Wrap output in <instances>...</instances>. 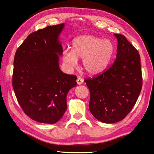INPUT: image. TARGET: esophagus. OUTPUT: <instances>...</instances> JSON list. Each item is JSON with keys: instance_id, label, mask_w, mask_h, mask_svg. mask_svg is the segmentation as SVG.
<instances>
[{"instance_id": "34e87169", "label": "esophagus", "mask_w": 154, "mask_h": 154, "mask_svg": "<svg viewBox=\"0 0 154 154\" xmlns=\"http://www.w3.org/2000/svg\"><path fill=\"white\" fill-rule=\"evenodd\" d=\"M83 79H81V78H80V77H79L78 78V79H77V84L78 85H81V84H82L83 83Z\"/></svg>"}]
</instances>
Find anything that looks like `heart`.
<instances>
[{
    "label": "heart",
    "mask_w": 154,
    "mask_h": 154,
    "mask_svg": "<svg viewBox=\"0 0 154 154\" xmlns=\"http://www.w3.org/2000/svg\"><path fill=\"white\" fill-rule=\"evenodd\" d=\"M113 51V45L108 39L81 35L73 40L71 51H63L62 59L67 67L72 69L77 65L78 59H83L82 65L87 73L97 75L107 69Z\"/></svg>",
    "instance_id": "b5f03b06"
}]
</instances>
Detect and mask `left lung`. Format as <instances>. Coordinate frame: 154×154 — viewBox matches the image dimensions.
<instances>
[{
	"mask_svg": "<svg viewBox=\"0 0 154 154\" xmlns=\"http://www.w3.org/2000/svg\"><path fill=\"white\" fill-rule=\"evenodd\" d=\"M114 35L117 39L115 62L101 75L85 81L91 95L89 110L95 119L105 123L124 119L142 87L139 53L124 35Z\"/></svg>",
	"mask_w": 154,
	"mask_h": 154,
	"instance_id": "left-lung-1",
	"label": "left lung"
}]
</instances>
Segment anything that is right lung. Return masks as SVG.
<instances>
[{
  "label": "right lung",
  "instance_id": "obj_1",
  "mask_svg": "<svg viewBox=\"0 0 154 154\" xmlns=\"http://www.w3.org/2000/svg\"><path fill=\"white\" fill-rule=\"evenodd\" d=\"M65 24L32 32L15 53L13 87L20 107L35 121L53 124L67 110V95L77 77L59 68L63 47L59 36Z\"/></svg>",
  "mask_w": 154,
  "mask_h": 154
}]
</instances>
